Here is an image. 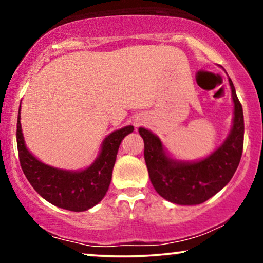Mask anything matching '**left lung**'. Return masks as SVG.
Masks as SVG:
<instances>
[{
    "label": "left lung",
    "mask_w": 263,
    "mask_h": 263,
    "mask_svg": "<svg viewBox=\"0 0 263 263\" xmlns=\"http://www.w3.org/2000/svg\"><path fill=\"white\" fill-rule=\"evenodd\" d=\"M235 105L231 132L224 143L199 161H179L165 153L157 135L145 128L139 133L145 143V161L154 189L165 200L177 204H200L215 195L231 181L243 152L244 117L242 104L229 78Z\"/></svg>",
    "instance_id": "8db88e82"
}]
</instances>
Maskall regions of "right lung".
I'll return each instance as SVG.
<instances>
[{"label":"right lung","instance_id":"obj_1","mask_svg":"<svg viewBox=\"0 0 263 263\" xmlns=\"http://www.w3.org/2000/svg\"><path fill=\"white\" fill-rule=\"evenodd\" d=\"M134 130L128 125L111 133L103 141L102 151L91 166L81 171H67L49 166L26 148L21 132L20 110L16 123V143L21 168L39 195L63 210L87 211L103 200L109 189L118 147L125 135Z\"/></svg>","mask_w":263,"mask_h":263}]
</instances>
